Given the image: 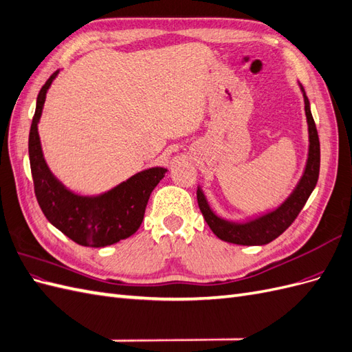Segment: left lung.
Masks as SVG:
<instances>
[{"label":"left lung","mask_w":352,"mask_h":352,"mask_svg":"<svg viewBox=\"0 0 352 352\" xmlns=\"http://www.w3.org/2000/svg\"><path fill=\"white\" fill-rule=\"evenodd\" d=\"M302 89V88H301ZM304 94L305 102V116L308 123V133H310V151H308V160L305 166V172L300 180V184L295 188L292 195L287 198L283 204L272 212H267L261 217L248 220L245 223H233L223 220L216 216L210 208L208 202L198 188L197 199L199 210L204 216L207 225L212 233L221 241L238 245H265L280 236L282 233L289 228L294 220L300 214L307 199L310 198L313 189L318 180V172H320V141L316 129V123L313 114L310 111V102L307 95Z\"/></svg>","instance_id":"left-lung-1"}]
</instances>
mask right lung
<instances>
[{
    "mask_svg": "<svg viewBox=\"0 0 352 352\" xmlns=\"http://www.w3.org/2000/svg\"><path fill=\"white\" fill-rule=\"evenodd\" d=\"M54 72L41 88L35 116L29 132V160L38 204L52 226L83 247L101 248L119 242L140 229L153 189L167 172L154 167L127 179L100 197H79L63 186L51 175L42 155L38 122L47 91L57 76Z\"/></svg>",
    "mask_w": 352,
    "mask_h": 352,
    "instance_id": "right-lung-1",
    "label": "right lung"
}]
</instances>
